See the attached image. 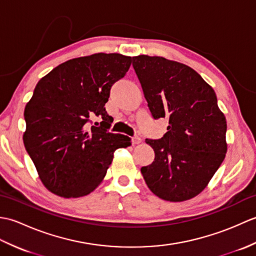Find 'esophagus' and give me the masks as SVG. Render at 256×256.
<instances>
[{
  "instance_id": "obj_1",
  "label": "esophagus",
  "mask_w": 256,
  "mask_h": 256,
  "mask_svg": "<svg viewBox=\"0 0 256 256\" xmlns=\"http://www.w3.org/2000/svg\"><path fill=\"white\" fill-rule=\"evenodd\" d=\"M140 142H142V138H140L138 135H135V136L132 138V143L133 144H140Z\"/></svg>"
}]
</instances>
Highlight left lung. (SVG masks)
Masks as SVG:
<instances>
[{
  "label": "left lung",
  "mask_w": 256,
  "mask_h": 256,
  "mask_svg": "<svg viewBox=\"0 0 256 256\" xmlns=\"http://www.w3.org/2000/svg\"><path fill=\"white\" fill-rule=\"evenodd\" d=\"M152 116L168 118L167 132L146 138L154 162L140 168L148 188L167 201L200 194L224 162L226 121L214 90L186 64L162 57L132 58Z\"/></svg>",
  "instance_id": "left-lung-1"
}]
</instances>
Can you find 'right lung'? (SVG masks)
<instances>
[{
	"label": "right lung",
	"mask_w": 256,
	"mask_h": 256,
	"mask_svg": "<svg viewBox=\"0 0 256 256\" xmlns=\"http://www.w3.org/2000/svg\"><path fill=\"white\" fill-rule=\"evenodd\" d=\"M132 58L94 54L59 64L35 86L24 111L25 148L48 190L64 198L99 186L116 150L131 138L108 132L111 86L126 74ZM98 118L94 124L92 120Z\"/></svg>",
	"instance_id": "add662e5"
}]
</instances>
